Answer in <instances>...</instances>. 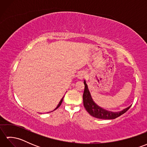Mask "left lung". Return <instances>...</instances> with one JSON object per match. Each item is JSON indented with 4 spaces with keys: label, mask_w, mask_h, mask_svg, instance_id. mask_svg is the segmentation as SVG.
Here are the masks:
<instances>
[{
    "label": "left lung",
    "mask_w": 147,
    "mask_h": 147,
    "mask_svg": "<svg viewBox=\"0 0 147 147\" xmlns=\"http://www.w3.org/2000/svg\"><path fill=\"white\" fill-rule=\"evenodd\" d=\"M84 84H85V90H84L83 95V105L86 111L92 116L98 119H114L119 117L122 114L125 113L130 108V107H128L126 109H124V110L117 112L107 111L104 109H102L93 102L88 90V87L85 82H84Z\"/></svg>",
    "instance_id": "left-lung-1"
}]
</instances>
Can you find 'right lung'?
<instances>
[{"label": "right lung", "instance_id": "right-lung-1", "mask_svg": "<svg viewBox=\"0 0 147 147\" xmlns=\"http://www.w3.org/2000/svg\"><path fill=\"white\" fill-rule=\"evenodd\" d=\"M63 98H64V97H62V98L61 99V100L60 101V102H59V104L57 105V107H56V108H55V109H54V111H55V109H57V108H58L59 107H60V105H61V104H62V100H63Z\"/></svg>", "mask_w": 147, "mask_h": 147}]
</instances>
